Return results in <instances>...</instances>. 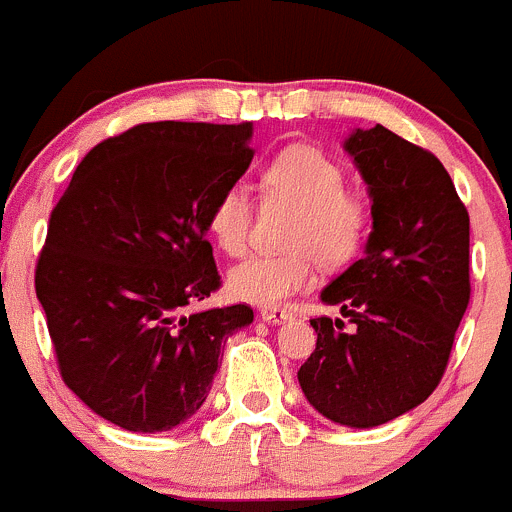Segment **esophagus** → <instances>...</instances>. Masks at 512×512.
Segmentation results:
<instances>
[{
    "label": "esophagus",
    "instance_id": "obj_1",
    "mask_svg": "<svg viewBox=\"0 0 512 512\" xmlns=\"http://www.w3.org/2000/svg\"><path fill=\"white\" fill-rule=\"evenodd\" d=\"M261 319L269 321V324H281V321L291 319V311L279 309V306H264L261 309Z\"/></svg>",
    "mask_w": 512,
    "mask_h": 512
}]
</instances>
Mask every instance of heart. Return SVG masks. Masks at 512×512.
I'll list each match as a JSON object with an SVG mask.
<instances>
[{
	"mask_svg": "<svg viewBox=\"0 0 512 512\" xmlns=\"http://www.w3.org/2000/svg\"><path fill=\"white\" fill-rule=\"evenodd\" d=\"M347 186V170L316 145H289L261 170L266 196L296 203L281 253H253L228 274L236 299L256 306H279L316 279V264L329 269L349 264L372 231V203ZM253 223V203L243 186L233 183L208 208L206 226L228 256L243 253Z\"/></svg>",
	"mask_w": 512,
	"mask_h": 512,
	"instance_id": "obj_1",
	"label": "heart"
}]
</instances>
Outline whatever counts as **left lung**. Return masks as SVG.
<instances>
[{"mask_svg": "<svg viewBox=\"0 0 512 512\" xmlns=\"http://www.w3.org/2000/svg\"><path fill=\"white\" fill-rule=\"evenodd\" d=\"M372 198L364 256L321 291L354 324L311 319L301 364L309 405L347 427H377L422 405L447 369L470 301V216L430 150L384 125L344 143Z\"/></svg>", "mask_w": 512, "mask_h": 512, "instance_id": "left-lung-1", "label": "left lung"}]
</instances>
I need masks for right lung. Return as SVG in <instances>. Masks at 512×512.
<instances>
[{"label":"right lung","instance_id":"1","mask_svg":"<svg viewBox=\"0 0 512 512\" xmlns=\"http://www.w3.org/2000/svg\"><path fill=\"white\" fill-rule=\"evenodd\" d=\"M251 123H143L102 140L52 208L34 289L62 379L102 420L165 432L196 415L246 304L221 286L208 208L251 165Z\"/></svg>","mask_w":512,"mask_h":512}]
</instances>
